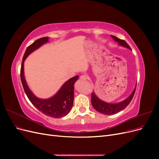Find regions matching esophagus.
<instances>
[{"instance_id": "obj_1", "label": "esophagus", "mask_w": 159, "mask_h": 159, "mask_svg": "<svg viewBox=\"0 0 159 159\" xmlns=\"http://www.w3.org/2000/svg\"><path fill=\"white\" fill-rule=\"evenodd\" d=\"M80 79L81 80H86L88 79V76L85 75H81L80 76Z\"/></svg>"}]
</instances>
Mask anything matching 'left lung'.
<instances>
[{
    "label": "left lung",
    "instance_id": "left-lung-1",
    "mask_svg": "<svg viewBox=\"0 0 159 159\" xmlns=\"http://www.w3.org/2000/svg\"><path fill=\"white\" fill-rule=\"evenodd\" d=\"M111 38L114 40L115 42L118 43V45L131 50V48L129 47V46L127 44V43L125 40L119 39V38H117L115 36L111 35ZM136 85L135 87H134L133 91H132V93L130 94V95L128 98H127L125 99H124L121 102L115 103H110L104 102V101L100 99L98 96L96 95L95 92H93L92 93V94H91V104H92L93 108L97 111L102 114L107 115H111L117 113L119 111H121L123 110L129 104V103L131 102V99L133 98L134 92H135Z\"/></svg>",
    "mask_w": 159,
    "mask_h": 159
}]
</instances>
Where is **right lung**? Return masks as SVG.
<instances>
[{"instance_id":"right-lung-1","label":"right lung","mask_w":159,"mask_h":159,"mask_svg":"<svg viewBox=\"0 0 159 159\" xmlns=\"http://www.w3.org/2000/svg\"><path fill=\"white\" fill-rule=\"evenodd\" d=\"M48 37L41 38L36 40L27 48L22 59L20 69V78L23 88L27 97L30 102L34 105V107L48 116L54 118H60L68 115L73 106L74 98V85L75 81L78 80L79 76L75 75L66 81L57 91V92L52 97L48 99H40L37 98L28 87L24 71V63L26 57L34 51L45 44L48 42Z\"/></svg>"}]
</instances>
